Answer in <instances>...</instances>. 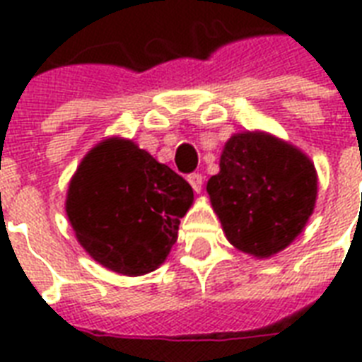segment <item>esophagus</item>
<instances>
[{"label":"esophagus","mask_w":362,"mask_h":362,"mask_svg":"<svg viewBox=\"0 0 362 362\" xmlns=\"http://www.w3.org/2000/svg\"><path fill=\"white\" fill-rule=\"evenodd\" d=\"M190 187L194 189V192H202V187H204V177H202V173H190L189 177Z\"/></svg>","instance_id":"obj_1"}]
</instances>
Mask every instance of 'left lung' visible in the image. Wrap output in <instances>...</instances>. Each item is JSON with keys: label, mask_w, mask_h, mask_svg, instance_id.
<instances>
[{"label": "left lung", "mask_w": 362, "mask_h": 362, "mask_svg": "<svg viewBox=\"0 0 362 362\" xmlns=\"http://www.w3.org/2000/svg\"><path fill=\"white\" fill-rule=\"evenodd\" d=\"M211 205L228 241L256 258L284 250L310 218L316 168L305 153L265 132L226 141L221 172L207 181Z\"/></svg>", "instance_id": "1"}]
</instances>
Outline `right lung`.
<instances>
[{
    "instance_id": "1",
    "label": "right lung",
    "mask_w": 362,
    "mask_h": 362,
    "mask_svg": "<svg viewBox=\"0 0 362 362\" xmlns=\"http://www.w3.org/2000/svg\"><path fill=\"white\" fill-rule=\"evenodd\" d=\"M194 192L132 140L108 138L72 175L65 209L83 250L127 276L151 273L177 241Z\"/></svg>"
}]
</instances>
